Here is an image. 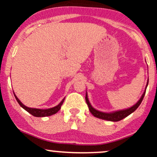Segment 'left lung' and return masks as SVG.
Returning a JSON list of instances; mask_svg holds the SVG:
<instances>
[{"instance_id":"1","label":"left lung","mask_w":157,"mask_h":157,"mask_svg":"<svg viewBox=\"0 0 157 157\" xmlns=\"http://www.w3.org/2000/svg\"><path fill=\"white\" fill-rule=\"evenodd\" d=\"M147 85H148V80H147V85L145 86V89H144V92H143L142 95L141 96L140 99L137 101V103L136 104H134L133 106H130V107L127 108V109H121V110H117V111H113L111 113H104V112L98 111V109H94V107L91 105L90 102L89 101V98H88V94L87 92H86V104L89 106V109L90 113L94 115V117L98 118H101L103 120H107L110 121H118L122 120L123 118H126L129 115H130L131 113H133L136 109H137L139 106V105L142 103L143 98H144V94L146 92V89H147Z\"/></svg>"}]
</instances>
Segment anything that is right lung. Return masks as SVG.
Masks as SVG:
<instances>
[{
    "label": "right lung",
    "instance_id": "add662e5",
    "mask_svg": "<svg viewBox=\"0 0 157 157\" xmlns=\"http://www.w3.org/2000/svg\"><path fill=\"white\" fill-rule=\"evenodd\" d=\"M14 95H15V99H16V101H18V103L19 104L20 106H21L24 109H25L26 111L28 112L30 114L33 115V116L35 117H46V116H50V115H52L53 114H56V113H57L60 109H61V106L63 105L65 100V98H63V99L62 100L61 102H60L57 106H54V107H52V108H50V109H36V108H30V107H27V106H26L25 105H24L21 102V101L18 98H17V96L15 95V93H14Z\"/></svg>",
    "mask_w": 157,
    "mask_h": 157
}]
</instances>
